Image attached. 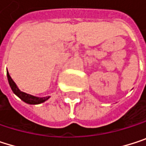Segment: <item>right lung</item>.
Instances as JSON below:
<instances>
[{
	"label": "right lung",
	"instance_id": "add662e5",
	"mask_svg": "<svg viewBox=\"0 0 146 146\" xmlns=\"http://www.w3.org/2000/svg\"><path fill=\"white\" fill-rule=\"evenodd\" d=\"M7 80H8V83L9 86L13 91V92L19 97L22 101H24L25 103L28 104H40L42 103H44L45 101H47L50 97H44V98H39V97H35L30 94H27L25 92H21L19 87L17 86V85L15 84V82L12 80L11 76L9 75V72L7 71Z\"/></svg>",
	"mask_w": 146,
	"mask_h": 146
}]
</instances>
